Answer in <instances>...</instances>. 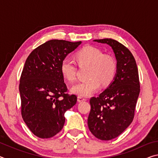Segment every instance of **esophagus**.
I'll list each match as a JSON object with an SVG mask.
<instances>
[{
  "label": "esophagus",
  "mask_w": 158,
  "mask_h": 158,
  "mask_svg": "<svg viewBox=\"0 0 158 158\" xmlns=\"http://www.w3.org/2000/svg\"><path fill=\"white\" fill-rule=\"evenodd\" d=\"M77 100H78L79 102H84V101L86 100H85V98L81 97V96H78V98H77Z\"/></svg>",
  "instance_id": "esophagus-1"
}]
</instances>
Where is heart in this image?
<instances>
[{
  "label": "heart",
  "instance_id": "b5f03b06",
  "mask_svg": "<svg viewBox=\"0 0 158 158\" xmlns=\"http://www.w3.org/2000/svg\"><path fill=\"white\" fill-rule=\"evenodd\" d=\"M79 65H89L87 77L89 79L78 82L71 88V92L81 97H87L100 89V84L106 86L111 84L117 73L116 61L113 56L104 54L98 48L87 46L76 53ZM60 72L68 81L76 79L77 67L73 60L64 58L60 64Z\"/></svg>",
  "mask_w": 158,
  "mask_h": 158
}]
</instances>
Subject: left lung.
Returning <instances> with one entry per match:
<instances>
[{
	"mask_svg": "<svg viewBox=\"0 0 158 158\" xmlns=\"http://www.w3.org/2000/svg\"><path fill=\"white\" fill-rule=\"evenodd\" d=\"M107 44L117 61V73L111 84L98 97L90 98L88 126L100 140L113 139L132 122L140 92L137 63L126 47L113 39L95 40Z\"/></svg>",
	"mask_w": 158,
	"mask_h": 158,
	"instance_id": "obj_1",
	"label": "left lung"
}]
</instances>
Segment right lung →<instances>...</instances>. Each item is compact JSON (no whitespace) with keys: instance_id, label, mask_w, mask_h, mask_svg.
Returning <instances> with one entry per match:
<instances>
[{"instance_id":"obj_1","label":"right lung","mask_w":158,"mask_h":158,"mask_svg":"<svg viewBox=\"0 0 158 158\" xmlns=\"http://www.w3.org/2000/svg\"><path fill=\"white\" fill-rule=\"evenodd\" d=\"M81 43L52 40L35 49L26 60L19 83L21 116L37 137L48 139L59 132L65 111L77 103V96L67 93L60 64Z\"/></svg>"}]
</instances>
